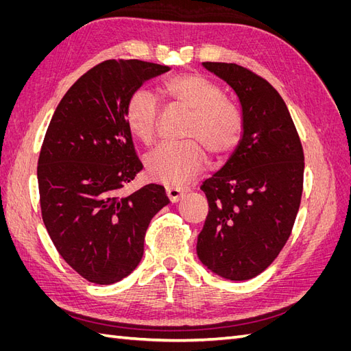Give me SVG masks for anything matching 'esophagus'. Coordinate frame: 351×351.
I'll return each instance as SVG.
<instances>
[{"mask_svg":"<svg viewBox=\"0 0 351 351\" xmlns=\"http://www.w3.org/2000/svg\"><path fill=\"white\" fill-rule=\"evenodd\" d=\"M165 192H167V196L169 197V200L178 202L186 193V190L183 187H177V186H167Z\"/></svg>","mask_w":351,"mask_h":351,"instance_id":"obj_1","label":"esophagus"}]
</instances>
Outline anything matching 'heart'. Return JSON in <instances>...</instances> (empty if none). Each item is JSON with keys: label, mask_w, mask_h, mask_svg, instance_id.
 Returning <instances> with one entry per match:
<instances>
[{"label": "heart", "mask_w": 351, "mask_h": 351, "mask_svg": "<svg viewBox=\"0 0 351 351\" xmlns=\"http://www.w3.org/2000/svg\"><path fill=\"white\" fill-rule=\"evenodd\" d=\"M164 92L168 98L192 111L187 136L197 137L215 155L227 154L236 146L241 132V114L234 104L224 98L218 84L202 74L187 73L165 80ZM156 98L145 89L134 90L125 104L129 130L137 139L151 143L156 133ZM198 141L190 139L159 145L146 156L147 174L167 184H182L195 177L206 161L204 145Z\"/></svg>", "instance_id": "obj_1"}]
</instances>
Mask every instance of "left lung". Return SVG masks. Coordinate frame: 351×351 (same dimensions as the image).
I'll return each mask as SVG.
<instances>
[{
	"mask_svg": "<svg viewBox=\"0 0 351 351\" xmlns=\"http://www.w3.org/2000/svg\"><path fill=\"white\" fill-rule=\"evenodd\" d=\"M236 92L241 137L205 180L209 212L197 236L200 262L231 281L263 272L289 240L303 192L304 155L285 102L258 74L231 62H202Z\"/></svg>",
	"mask_w": 351,
	"mask_h": 351,
	"instance_id": "left-lung-1",
	"label": "left lung"
}]
</instances>
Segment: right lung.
<instances>
[{
    "label": "right lung",
    "mask_w": 351,
    "mask_h": 351,
    "mask_svg": "<svg viewBox=\"0 0 351 351\" xmlns=\"http://www.w3.org/2000/svg\"><path fill=\"white\" fill-rule=\"evenodd\" d=\"M168 66L108 60L73 84L60 101L40 147L42 219L56 249L83 278L114 284L143 256L149 222L169 204L165 189H121L142 171L125 123L130 95Z\"/></svg>",
    "instance_id": "obj_1"
}]
</instances>
